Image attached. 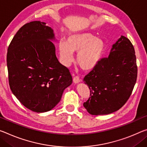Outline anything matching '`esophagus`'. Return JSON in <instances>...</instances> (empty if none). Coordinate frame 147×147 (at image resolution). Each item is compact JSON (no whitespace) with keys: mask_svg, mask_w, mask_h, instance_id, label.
<instances>
[{"mask_svg":"<svg viewBox=\"0 0 147 147\" xmlns=\"http://www.w3.org/2000/svg\"><path fill=\"white\" fill-rule=\"evenodd\" d=\"M80 82V78L78 77V76H74V77L73 78V82L74 83L77 84V83Z\"/></svg>","mask_w":147,"mask_h":147,"instance_id":"34e87169","label":"esophagus"}]
</instances>
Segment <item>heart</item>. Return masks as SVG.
Listing matches in <instances>:
<instances>
[{
    "mask_svg": "<svg viewBox=\"0 0 147 147\" xmlns=\"http://www.w3.org/2000/svg\"><path fill=\"white\" fill-rule=\"evenodd\" d=\"M59 50L64 65L71 63L76 52L78 65L84 71H90L97 66L103 56L105 44L90 32H76L68 36L67 41L59 42Z\"/></svg>",
    "mask_w": 147,
    "mask_h": 147,
    "instance_id": "1",
    "label": "heart"
}]
</instances>
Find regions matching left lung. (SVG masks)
Instances as JSON below:
<instances>
[{
    "label": "left lung",
    "mask_w": 147,
    "mask_h": 147,
    "mask_svg": "<svg viewBox=\"0 0 147 147\" xmlns=\"http://www.w3.org/2000/svg\"><path fill=\"white\" fill-rule=\"evenodd\" d=\"M137 77L134 47L124 36L113 45L84 81L90 90L83 105L92 115H108L119 110L131 95Z\"/></svg>",
    "instance_id": "obj_1"
}]
</instances>
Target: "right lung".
I'll list each match as a JSON object with an SVG mask.
<instances>
[{
    "label": "right lung",
    "instance_id": "add662e5",
    "mask_svg": "<svg viewBox=\"0 0 147 147\" xmlns=\"http://www.w3.org/2000/svg\"><path fill=\"white\" fill-rule=\"evenodd\" d=\"M46 24L40 21L25 24L7 52L11 92L21 103L36 113L52 110L73 82L69 69L58 61L50 41L55 38L53 29Z\"/></svg>",
    "mask_w": 147,
    "mask_h": 147
}]
</instances>
